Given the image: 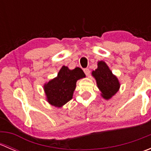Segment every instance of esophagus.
I'll return each mask as SVG.
<instances>
[{
  "label": "esophagus",
  "instance_id": "1",
  "mask_svg": "<svg viewBox=\"0 0 151 151\" xmlns=\"http://www.w3.org/2000/svg\"><path fill=\"white\" fill-rule=\"evenodd\" d=\"M84 72H85V74H86L87 76H88V77H89V75H90V69H89V68H85Z\"/></svg>",
  "mask_w": 151,
  "mask_h": 151
}]
</instances>
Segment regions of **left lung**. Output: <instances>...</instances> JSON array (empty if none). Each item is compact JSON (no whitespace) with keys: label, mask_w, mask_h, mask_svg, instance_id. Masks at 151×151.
<instances>
[{"label":"left lung","mask_w":151,"mask_h":151,"mask_svg":"<svg viewBox=\"0 0 151 151\" xmlns=\"http://www.w3.org/2000/svg\"><path fill=\"white\" fill-rule=\"evenodd\" d=\"M97 66L96 69L92 71V76L96 80L97 87L101 91V97L109 100L118 93L121 84L118 77L112 74L104 61H98Z\"/></svg>","instance_id":"1"}]
</instances>
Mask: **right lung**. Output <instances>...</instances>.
I'll return each instance as SVG.
<instances>
[{
    "instance_id": "right-lung-1",
    "label": "right lung",
    "mask_w": 151,
    "mask_h": 151,
    "mask_svg": "<svg viewBox=\"0 0 151 151\" xmlns=\"http://www.w3.org/2000/svg\"><path fill=\"white\" fill-rule=\"evenodd\" d=\"M85 77V73L79 67L71 70L63 66L57 77L44 85L47 101L52 106L62 107L72 99L77 80Z\"/></svg>"
}]
</instances>
